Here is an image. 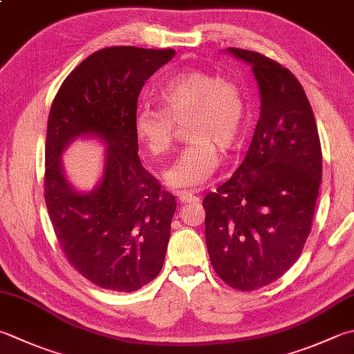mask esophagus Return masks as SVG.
<instances>
[{"label": "esophagus", "mask_w": 354, "mask_h": 354, "mask_svg": "<svg viewBox=\"0 0 354 354\" xmlns=\"http://www.w3.org/2000/svg\"><path fill=\"white\" fill-rule=\"evenodd\" d=\"M174 194L182 203H189L197 200V189H185V191H174Z\"/></svg>", "instance_id": "obj_1"}]
</instances>
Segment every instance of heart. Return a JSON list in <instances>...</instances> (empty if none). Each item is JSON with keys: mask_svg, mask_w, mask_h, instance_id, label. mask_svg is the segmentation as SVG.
<instances>
[{"mask_svg": "<svg viewBox=\"0 0 354 354\" xmlns=\"http://www.w3.org/2000/svg\"><path fill=\"white\" fill-rule=\"evenodd\" d=\"M160 108L138 106L134 118L137 138L154 157L171 151L177 124L189 143L165 171L166 183L192 188L217 169L220 151L236 148L246 117V95L236 78L205 69H189L160 86Z\"/></svg>", "mask_w": 354, "mask_h": 354, "instance_id": "heart-1", "label": "heart"}]
</instances>
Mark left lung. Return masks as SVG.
I'll return each instance as SVG.
<instances>
[{
    "instance_id": "left-lung-1",
    "label": "left lung",
    "mask_w": 354,
    "mask_h": 354,
    "mask_svg": "<svg viewBox=\"0 0 354 354\" xmlns=\"http://www.w3.org/2000/svg\"><path fill=\"white\" fill-rule=\"evenodd\" d=\"M252 66L260 117L242 165L203 198L206 248L217 276L240 291L259 290L288 271L310 236L322 149L299 80L274 59L230 48Z\"/></svg>"
}]
</instances>
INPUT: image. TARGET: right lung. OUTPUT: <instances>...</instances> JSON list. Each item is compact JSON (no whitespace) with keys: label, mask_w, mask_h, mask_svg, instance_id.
I'll use <instances>...</instances> for the list:
<instances>
[{"label":"right lung","mask_w":354,"mask_h":354,"mask_svg":"<svg viewBox=\"0 0 354 354\" xmlns=\"http://www.w3.org/2000/svg\"><path fill=\"white\" fill-rule=\"evenodd\" d=\"M174 53L136 46L100 49L66 77L50 106L46 206L68 262L104 290L137 291L165 262L177 203L140 165L134 118L145 82ZM82 133L109 143L102 183L89 195L70 188L59 162L65 145Z\"/></svg>","instance_id":"right-lung-1"}]
</instances>
